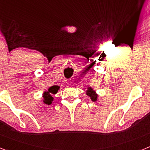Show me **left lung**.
Listing matches in <instances>:
<instances>
[{"instance_id": "obj_1", "label": "left lung", "mask_w": 150, "mask_h": 150, "mask_svg": "<svg viewBox=\"0 0 150 150\" xmlns=\"http://www.w3.org/2000/svg\"><path fill=\"white\" fill-rule=\"evenodd\" d=\"M86 95H88V96L91 98V100H92V101H96V100H97V98H98V95H96L95 91H93V89H92L91 87H89V88H88V90H87Z\"/></svg>"}]
</instances>
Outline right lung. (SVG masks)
Instances as JSON below:
<instances>
[{"label": "right lung", "mask_w": 150, "mask_h": 150, "mask_svg": "<svg viewBox=\"0 0 150 150\" xmlns=\"http://www.w3.org/2000/svg\"><path fill=\"white\" fill-rule=\"evenodd\" d=\"M59 88V87L58 86H53L50 87L48 89V91H45L44 93H43V98H44L43 102H44L45 104H52V101L53 100V98L52 97V94H56Z\"/></svg>", "instance_id": "obj_1"}]
</instances>
